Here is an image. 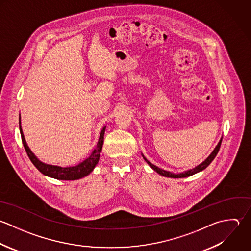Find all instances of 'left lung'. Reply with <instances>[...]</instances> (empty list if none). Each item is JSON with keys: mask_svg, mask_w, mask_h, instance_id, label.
<instances>
[{"mask_svg": "<svg viewBox=\"0 0 251 251\" xmlns=\"http://www.w3.org/2000/svg\"><path fill=\"white\" fill-rule=\"evenodd\" d=\"M221 143H222V140L219 142V144L217 145V147L215 148V150L212 151V153H211L201 164H200L199 166H197L196 168H194V169H192V170H189V171H186V172L180 173V174H173V173H170V172L165 171V170H163V169H160V168H158L157 166H155V165H153L152 163H151L146 157H144V158H145V160L149 163V165H150L153 170H155L158 174H160V175H162V176H164V177H169V178H185V177L192 176V175H194V174H196V173H198V172H200V171L205 169V168L213 161V159L216 157V155H217V153H218V151H219V150H220Z\"/></svg>", "mask_w": 251, "mask_h": 251, "instance_id": "left-lung-1", "label": "left lung"}]
</instances>
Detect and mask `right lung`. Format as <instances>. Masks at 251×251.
Returning <instances> with one entry per match:
<instances>
[{
    "label": "right lung",
    "instance_id": "obj_1",
    "mask_svg": "<svg viewBox=\"0 0 251 251\" xmlns=\"http://www.w3.org/2000/svg\"><path fill=\"white\" fill-rule=\"evenodd\" d=\"M19 124H20V117H19ZM19 130H20L22 144H23V147L26 151V153H27L29 159L42 174L51 177V178H54V179H57V180L71 181V180H78V179H81V178L89 175L93 171V169L95 168L97 163L99 162L100 154L102 145H103V135H104L105 127H103V129L101 130V133H100V136L99 139V143H98L96 149L94 150L93 153L86 160H84L80 164H78L76 166H72V167H59V166L49 165V164H45V163L41 162L39 159H37V157L32 153V151L28 148L20 125H19Z\"/></svg>",
    "mask_w": 251,
    "mask_h": 251
}]
</instances>
